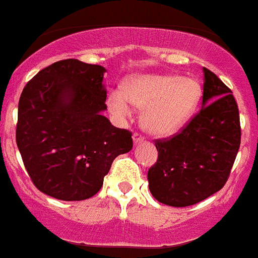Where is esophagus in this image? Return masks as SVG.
Masks as SVG:
<instances>
[{"mask_svg":"<svg viewBox=\"0 0 258 258\" xmlns=\"http://www.w3.org/2000/svg\"><path fill=\"white\" fill-rule=\"evenodd\" d=\"M144 140H145V138L142 137V136L140 133H134L133 134V142H134V145L141 144V142H144Z\"/></svg>","mask_w":258,"mask_h":258,"instance_id":"esophagus-1","label":"esophagus"}]
</instances>
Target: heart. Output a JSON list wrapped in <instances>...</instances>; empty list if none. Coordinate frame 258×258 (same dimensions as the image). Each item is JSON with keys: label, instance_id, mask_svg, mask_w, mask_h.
I'll use <instances>...</instances> for the list:
<instances>
[{"label": "heart", "instance_id": "1", "mask_svg": "<svg viewBox=\"0 0 258 258\" xmlns=\"http://www.w3.org/2000/svg\"><path fill=\"white\" fill-rule=\"evenodd\" d=\"M201 83L178 75H141L108 95L110 113L124 120L132 113V105L144 109L142 126L158 137L175 134L188 124L201 103Z\"/></svg>", "mask_w": 258, "mask_h": 258}]
</instances>
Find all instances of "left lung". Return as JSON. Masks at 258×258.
I'll return each mask as SVG.
<instances>
[{
	"label": "left lung",
	"instance_id": "obj_1",
	"mask_svg": "<svg viewBox=\"0 0 258 258\" xmlns=\"http://www.w3.org/2000/svg\"><path fill=\"white\" fill-rule=\"evenodd\" d=\"M202 109L169 140H157L158 159L149 169L153 197L171 207H187L223 188L241 140L239 108L232 91L203 68Z\"/></svg>",
	"mask_w": 258,
	"mask_h": 258
}]
</instances>
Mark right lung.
I'll return each mask as SVG.
<instances>
[{"label":"right lung","mask_w":258,"mask_h":258,"mask_svg":"<svg viewBox=\"0 0 258 258\" xmlns=\"http://www.w3.org/2000/svg\"><path fill=\"white\" fill-rule=\"evenodd\" d=\"M105 71L78 59L55 61L21 93L17 146L35 187L48 197H93L113 159L133 148L131 132L103 116Z\"/></svg>","instance_id":"add662e5"}]
</instances>
